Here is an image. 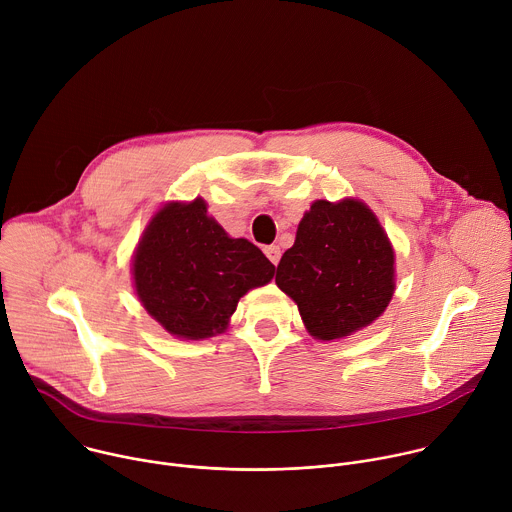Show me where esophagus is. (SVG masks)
Returning <instances> with one entry per match:
<instances>
[{
	"instance_id": "esophagus-1",
	"label": "esophagus",
	"mask_w": 512,
	"mask_h": 512,
	"mask_svg": "<svg viewBox=\"0 0 512 512\" xmlns=\"http://www.w3.org/2000/svg\"><path fill=\"white\" fill-rule=\"evenodd\" d=\"M265 251V255H267V259L273 263V265H277L279 263V257H281V251H279V247L277 245H269V247H265L263 249Z\"/></svg>"
}]
</instances>
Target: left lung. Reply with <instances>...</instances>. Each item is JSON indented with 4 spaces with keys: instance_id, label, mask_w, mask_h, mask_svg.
Here are the masks:
<instances>
[{
    "instance_id": "left-lung-1",
    "label": "left lung",
    "mask_w": 512,
    "mask_h": 512,
    "mask_svg": "<svg viewBox=\"0 0 512 512\" xmlns=\"http://www.w3.org/2000/svg\"><path fill=\"white\" fill-rule=\"evenodd\" d=\"M275 283L298 304L314 338H344L387 310L395 294V251L364 202L316 200L277 265Z\"/></svg>"
}]
</instances>
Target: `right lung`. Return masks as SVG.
<instances>
[{
  "label": "right lung",
  "mask_w": 512,
  "mask_h": 512,
  "mask_svg": "<svg viewBox=\"0 0 512 512\" xmlns=\"http://www.w3.org/2000/svg\"><path fill=\"white\" fill-rule=\"evenodd\" d=\"M135 294L170 334H223L239 300L271 281L275 267L247 239H233L206 202H168L145 227L133 255Z\"/></svg>",
  "instance_id": "obj_1"
}]
</instances>
